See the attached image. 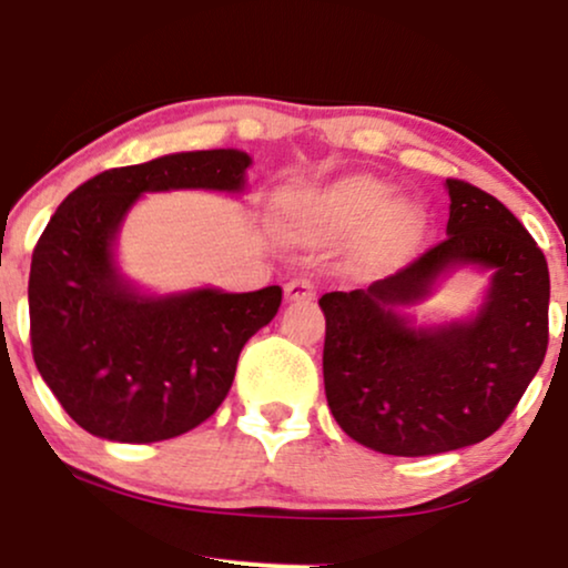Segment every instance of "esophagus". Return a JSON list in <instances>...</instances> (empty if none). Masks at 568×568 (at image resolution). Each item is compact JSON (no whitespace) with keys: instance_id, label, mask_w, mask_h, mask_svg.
Wrapping results in <instances>:
<instances>
[{"instance_id":"1","label":"esophagus","mask_w":568,"mask_h":568,"mask_svg":"<svg viewBox=\"0 0 568 568\" xmlns=\"http://www.w3.org/2000/svg\"><path fill=\"white\" fill-rule=\"evenodd\" d=\"M315 296H317L315 283L306 277H296L285 285V298H288V302H310V298Z\"/></svg>"}]
</instances>
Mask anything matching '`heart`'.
Returning <instances> with one entry per match:
<instances>
[{
	"label": "heart",
	"mask_w": 568,
	"mask_h": 568,
	"mask_svg": "<svg viewBox=\"0 0 568 568\" xmlns=\"http://www.w3.org/2000/svg\"><path fill=\"white\" fill-rule=\"evenodd\" d=\"M393 189L371 175H344L334 184L288 197L291 219L321 237L361 232V256L371 266L400 264L425 234V213L410 202H389Z\"/></svg>",
	"instance_id": "obj_1"
}]
</instances>
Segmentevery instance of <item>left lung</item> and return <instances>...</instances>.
Returning a JSON list of instances; mask_svg holds the SVG:
<instances>
[{
	"label": "left lung",
	"mask_w": 568,
	"mask_h": 568,
	"mask_svg": "<svg viewBox=\"0 0 568 568\" xmlns=\"http://www.w3.org/2000/svg\"><path fill=\"white\" fill-rule=\"evenodd\" d=\"M448 237L368 288L331 291L323 379L352 440L393 456H429L486 440L505 425L547 352L545 253L497 197L448 179ZM493 270L470 322L422 329L399 312L456 265Z\"/></svg>",
	"instance_id": "1"
}]
</instances>
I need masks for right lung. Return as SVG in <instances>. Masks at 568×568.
<instances>
[{
    "instance_id": "right-lung-1",
    "label": "right lung",
    "mask_w": 568,
    "mask_h": 568,
    "mask_svg": "<svg viewBox=\"0 0 568 568\" xmlns=\"http://www.w3.org/2000/svg\"><path fill=\"white\" fill-rule=\"evenodd\" d=\"M237 149L165 154L77 186L31 256L29 317L37 371L82 429L116 443L184 435L216 414L245 342L277 315L283 288H197L143 296L120 275L114 240L143 192H243Z\"/></svg>"
}]
</instances>
